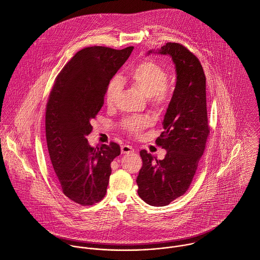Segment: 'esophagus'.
<instances>
[{"label": "esophagus", "mask_w": 260, "mask_h": 260, "mask_svg": "<svg viewBox=\"0 0 260 260\" xmlns=\"http://www.w3.org/2000/svg\"><path fill=\"white\" fill-rule=\"evenodd\" d=\"M135 149L132 146L128 145H123L121 147V154H129V153H134Z\"/></svg>", "instance_id": "1"}]
</instances>
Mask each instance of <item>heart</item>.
Instances as JSON below:
<instances>
[{
  "instance_id": "obj_1",
  "label": "heart",
  "mask_w": 260,
  "mask_h": 260,
  "mask_svg": "<svg viewBox=\"0 0 260 260\" xmlns=\"http://www.w3.org/2000/svg\"><path fill=\"white\" fill-rule=\"evenodd\" d=\"M129 78L134 86L154 104L161 105L168 101L170 96L167 87L168 74L159 63L153 60H145L132 70ZM121 90L122 80L116 75L111 78L106 87L105 101L107 105L115 103ZM148 125L149 119L146 117H131L122 121L123 129L132 135L140 134Z\"/></svg>"
}]
</instances>
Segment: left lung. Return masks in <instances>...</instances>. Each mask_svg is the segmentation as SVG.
<instances>
[{"label":"left lung","instance_id":"1","mask_svg":"<svg viewBox=\"0 0 260 260\" xmlns=\"http://www.w3.org/2000/svg\"><path fill=\"white\" fill-rule=\"evenodd\" d=\"M150 53L169 55L175 66L176 85L156 144L167 151L163 160L142 150L143 166L137 178L140 198L164 207L189 188L210 133L206 76L199 58L179 43L168 42Z\"/></svg>","mask_w":260,"mask_h":260}]
</instances>
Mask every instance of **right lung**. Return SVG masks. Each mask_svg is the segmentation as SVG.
Returning <instances> with one entry per match:
<instances>
[{
  "label": "right lung",
  "mask_w": 260,
  "mask_h": 260,
  "mask_svg": "<svg viewBox=\"0 0 260 260\" xmlns=\"http://www.w3.org/2000/svg\"><path fill=\"white\" fill-rule=\"evenodd\" d=\"M134 46L117 50L91 46L78 51L57 75L45 113L47 149L63 194L82 206L100 202L120 154L116 143L89 145L90 123L104 103L106 87Z\"/></svg>",
  "instance_id": "obj_1"
}]
</instances>
